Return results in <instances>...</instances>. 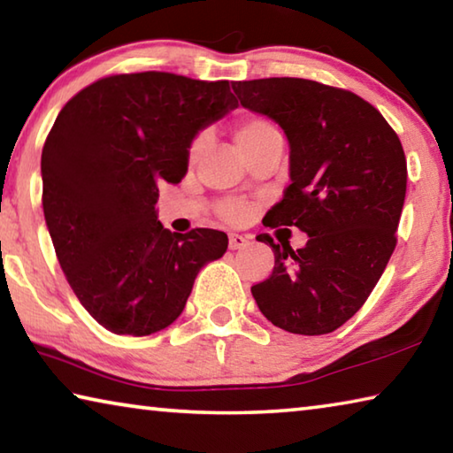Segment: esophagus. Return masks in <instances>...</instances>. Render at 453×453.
Listing matches in <instances>:
<instances>
[{"label": "esophagus", "mask_w": 453, "mask_h": 453, "mask_svg": "<svg viewBox=\"0 0 453 453\" xmlns=\"http://www.w3.org/2000/svg\"><path fill=\"white\" fill-rule=\"evenodd\" d=\"M250 243V240L245 235L240 234H229V250H242Z\"/></svg>", "instance_id": "1"}]
</instances>
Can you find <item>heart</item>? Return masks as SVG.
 <instances>
[{
  "mask_svg": "<svg viewBox=\"0 0 453 453\" xmlns=\"http://www.w3.org/2000/svg\"><path fill=\"white\" fill-rule=\"evenodd\" d=\"M272 137H281L280 129L275 127L272 121H267L264 118H243L240 124L235 126V142L242 153H248L250 150L257 148V145L264 143L265 140H272ZM205 145H208V135L199 134L194 137V142L189 143L191 164L202 157ZM250 213H251V208L243 202H226L219 205V216L227 221H232V224H240V221L248 218Z\"/></svg>",
  "mask_w": 453,
  "mask_h": 453,
  "instance_id": "obj_1",
  "label": "heart"
}]
</instances>
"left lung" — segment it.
I'll list each match as a JSON object with an SVG mask.
<instances>
[{
	"label": "left lung",
	"mask_w": 453,
	"mask_h": 453,
	"mask_svg": "<svg viewBox=\"0 0 453 453\" xmlns=\"http://www.w3.org/2000/svg\"><path fill=\"white\" fill-rule=\"evenodd\" d=\"M245 110L275 121L289 143V186L265 213L308 243L273 251L270 278L251 288L259 311L289 334H329L362 308L395 248L408 167L381 113L346 89L300 78L234 81Z\"/></svg>",
	"instance_id": "1"
}]
</instances>
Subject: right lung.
<instances>
[{"mask_svg":"<svg viewBox=\"0 0 453 453\" xmlns=\"http://www.w3.org/2000/svg\"><path fill=\"white\" fill-rule=\"evenodd\" d=\"M227 81L164 72L111 75L64 105L42 151L43 216L83 308L118 335H150L181 316L197 273L227 235L172 234L157 183L188 173L189 143L235 110Z\"/></svg>","mask_w":453,"mask_h":453,"instance_id":"right-lung-1","label":"right lung"}]
</instances>
